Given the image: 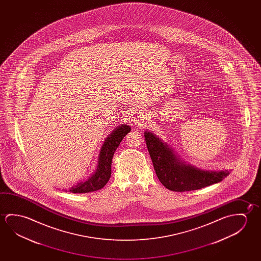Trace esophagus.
Here are the masks:
<instances>
[{"label": "esophagus", "mask_w": 261, "mask_h": 261, "mask_svg": "<svg viewBox=\"0 0 261 261\" xmlns=\"http://www.w3.org/2000/svg\"><path fill=\"white\" fill-rule=\"evenodd\" d=\"M142 118H143V120L141 119V117H137V119H138V120H137V121H144V120H145V119H144V117H142ZM142 123H143V122H142Z\"/></svg>", "instance_id": "1"}]
</instances>
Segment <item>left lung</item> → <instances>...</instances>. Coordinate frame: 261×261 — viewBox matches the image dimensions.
I'll return each instance as SVG.
<instances>
[{
    "label": "left lung",
    "instance_id": "left-lung-1",
    "mask_svg": "<svg viewBox=\"0 0 261 261\" xmlns=\"http://www.w3.org/2000/svg\"><path fill=\"white\" fill-rule=\"evenodd\" d=\"M144 136L158 179L169 190L175 192L197 190L218 183L229 175L227 170H202L186 164L153 133L145 131Z\"/></svg>",
    "mask_w": 261,
    "mask_h": 261
}]
</instances>
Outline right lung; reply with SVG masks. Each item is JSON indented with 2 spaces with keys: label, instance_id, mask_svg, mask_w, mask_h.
Instances as JSON below:
<instances>
[{
  "label": "right lung",
  "instance_id": "right-lung-1",
  "mask_svg": "<svg viewBox=\"0 0 261 261\" xmlns=\"http://www.w3.org/2000/svg\"><path fill=\"white\" fill-rule=\"evenodd\" d=\"M131 127L127 124L117 126L107 137L100 151L97 169L88 179L80 182L69 189L74 194L94 192L103 188L111 176L112 159L121 141L129 132Z\"/></svg>",
  "mask_w": 261,
  "mask_h": 261
}]
</instances>
